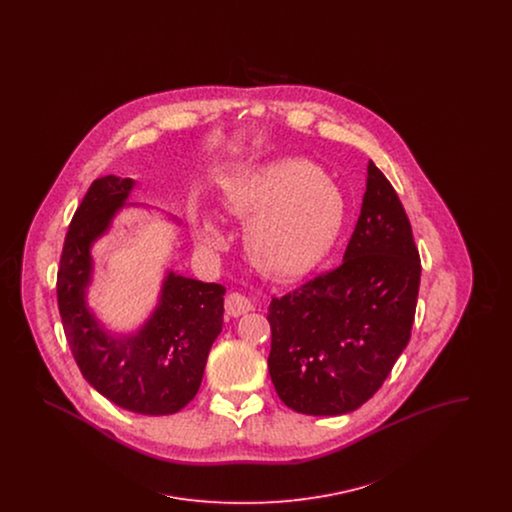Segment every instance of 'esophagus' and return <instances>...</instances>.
I'll use <instances>...</instances> for the list:
<instances>
[{
    "mask_svg": "<svg viewBox=\"0 0 512 512\" xmlns=\"http://www.w3.org/2000/svg\"><path fill=\"white\" fill-rule=\"evenodd\" d=\"M226 313L230 317H242L245 313L253 311V303L249 297H245L242 293H228L226 301H224Z\"/></svg>",
    "mask_w": 512,
    "mask_h": 512,
    "instance_id": "esophagus-1",
    "label": "esophagus"
}]
</instances>
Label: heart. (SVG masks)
<instances>
[{
  "mask_svg": "<svg viewBox=\"0 0 512 512\" xmlns=\"http://www.w3.org/2000/svg\"><path fill=\"white\" fill-rule=\"evenodd\" d=\"M226 207L245 224L251 261L274 276H299L317 267L338 242L347 205L340 186L301 159H276L236 178ZM195 242L215 251L226 242L219 220H195Z\"/></svg>",
  "mask_w": 512,
  "mask_h": 512,
  "instance_id": "b5f03b06",
  "label": "heart"
}]
</instances>
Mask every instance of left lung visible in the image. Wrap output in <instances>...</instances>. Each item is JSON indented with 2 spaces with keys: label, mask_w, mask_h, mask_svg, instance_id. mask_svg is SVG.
I'll list each match as a JSON object with an SVG mask.
<instances>
[{
  "label": "left lung",
  "mask_w": 512,
  "mask_h": 512,
  "mask_svg": "<svg viewBox=\"0 0 512 512\" xmlns=\"http://www.w3.org/2000/svg\"><path fill=\"white\" fill-rule=\"evenodd\" d=\"M418 286L411 222L370 161L343 263L270 301L268 372L278 397L311 416L359 409L411 340Z\"/></svg>",
  "instance_id": "obj_1"
}]
</instances>
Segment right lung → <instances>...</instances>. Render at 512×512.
Masks as SVG:
<instances>
[{
  "label": "right lung",
  "instance_id": "obj_1",
  "mask_svg": "<svg viewBox=\"0 0 512 512\" xmlns=\"http://www.w3.org/2000/svg\"><path fill=\"white\" fill-rule=\"evenodd\" d=\"M134 186L136 180L115 174L92 182L65 238L57 303L88 384L126 411L161 416L184 409L199 390L211 345L222 332L226 288L169 270L153 313L136 332L117 334L96 317L88 305L92 247L122 207H132Z\"/></svg>",
  "mask_w": 512,
  "mask_h": 512
}]
</instances>
